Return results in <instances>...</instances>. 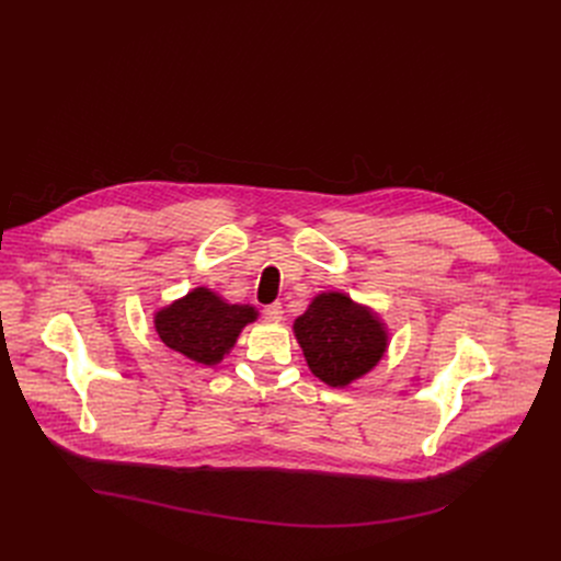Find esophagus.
I'll return each instance as SVG.
<instances>
[{
    "mask_svg": "<svg viewBox=\"0 0 561 561\" xmlns=\"http://www.w3.org/2000/svg\"><path fill=\"white\" fill-rule=\"evenodd\" d=\"M262 314H264L266 322H280V319H283V306L276 301V304H272V306H266V308L262 310Z\"/></svg>",
    "mask_w": 561,
    "mask_h": 561,
    "instance_id": "1",
    "label": "esophagus"
}]
</instances>
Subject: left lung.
Segmentation results:
<instances>
[{
    "label": "left lung",
    "mask_w": 561,
    "mask_h": 561,
    "mask_svg": "<svg viewBox=\"0 0 561 561\" xmlns=\"http://www.w3.org/2000/svg\"><path fill=\"white\" fill-rule=\"evenodd\" d=\"M295 337L312 375L346 388L375 369L388 352V329L344 291H322L295 319Z\"/></svg>",
    "instance_id": "left-lung-1"
}]
</instances>
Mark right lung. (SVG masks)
Listing matches in <instances>:
<instances>
[{"mask_svg": "<svg viewBox=\"0 0 561 561\" xmlns=\"http://www.w3.org/2000/svg\"><path fill=\"white\" fill-rule=\"evenodd\" d=\"M257 319L249 304H228L209 287H194L152 317L154 331L169 350L194 363L215 367L234 346L239 333Z\"/></svg>", "mask_w": 561, "mask_h": 561, "instance_id": "1", "label": "right lung"}]
</instances>
